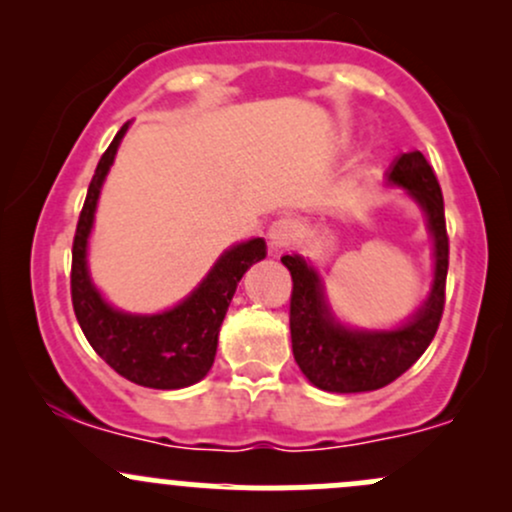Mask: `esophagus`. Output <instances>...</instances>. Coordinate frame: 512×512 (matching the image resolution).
<instances>
[{
  "instance_id": "esophagus-1",
  "label": "esophagus",
  "mask_w": 512,
  "mask_h": 512,
  "mask_svg": "<svg viewBox=\"0 0 512 512\" xmlns=\"http://www.w3.org/2000/svg\"><path fill=\"white\" fill-rule=\"evenodd\" d=\"M300 234V227L295 219L290 217H280L276 222L271 224V229H268V239H271V244L276 246V249H283V246H290L295 241V236Z\"/></svg>"
}]
</instances>
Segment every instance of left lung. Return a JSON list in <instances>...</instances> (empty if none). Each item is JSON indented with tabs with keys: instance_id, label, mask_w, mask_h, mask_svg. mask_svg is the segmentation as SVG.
<instances>
[{
	"instance_id": "8db88e82",
	"label": "left lung",
	"mask_w": 512,
	"mask_h": 512,
	"mask_svg": "<svg viewBox=\"0 0 512 512\" xmlns=\"http://www.w3.org/2000/svg\"><path fill=\"white\" fill-rule=\"evenodd\" d=\"M388 180L403 185L420 202L434 239V283L425 305L408 324L393 332H351L334 322L322 295L315 268L300 256H283L293 278L290 293V339L300 371L312 386L329 393H364L378 390L425 354L437 334L447 290L449 236L444 222V197L437 175L420 151L403 153L390 168Z\"/></svg>"
}]
</instances>
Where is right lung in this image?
Here are the masks:
<instances>
[{
	"instance_id": "right-lung-1",
	"label": "right lung",
	"mask_w": 512,
	"mask_h": 512,
	"mask_svg": "<svg viewBox=\"0 0 512 512\" xmlns=\"http://www.w3.org/2000/svg\"><path fill=\"white\" fill-rule=\"evenodd\" d=\"M126 126L129 124L117 131L97 163L75 229L73 268H70L73 310L92 349L126 381L158 390L185 388L205 378L212 368L219 327L234 298L236 285L256 261L266 256V241L251 239L224 251L200 288L173 310L144 317L124 315L109 307L90 283L85 251L104 175L112 166Z\"/></svg>"
}]
</instances>
